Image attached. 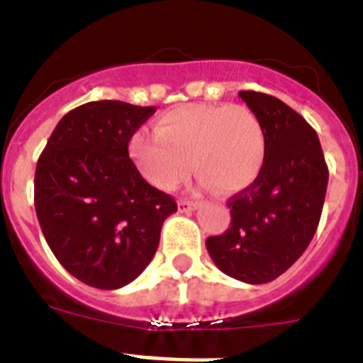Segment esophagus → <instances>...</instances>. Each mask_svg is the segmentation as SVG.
I'll list each match as a JSON object with an SVG mask.
<instances>
[{"label":"esophagus","instance_id":"1","mask_svg":"<svg viewBox=\"0 0 363 363\" xmlns=\"http://www.w3.org/2000/svg\"><path fill=\"white\" fill-rule=\"evenodd\" d=\"M177 207H179V213H190V211H194L198 207V203H196V201H190V199H179Z\"/></svg>","mask_w":363,"mask_h":363}]
</instances>
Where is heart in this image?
I'll return each instance as SVG.
<instances>
[{"instance_id": "heart-1", "label": "heart", "mask_w": 363, "mask_h": 363, "mask_svg": "<svg viewBox=\"0 0 363 363\" xmlns=\"http://www.w3.org/2000/svg\"><path fill=\"white\" fill-rule=\"evenodd\" d=\"M128 148L141 175L160 190H175L194 165L203 186L233 194L258 179L265 130L247 105L192 104L164 113L156 131H133Z\"/></svg>"}]
</instances>
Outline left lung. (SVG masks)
I'll list each match as a JSON object with an SVG mask.
<instances>
[{
  "label": "left lung",
  "instance_id": "obj_1",
  "mask_svg": "<svg viewBox=\"0 0 363 363\" xmlns=\"http://www.w3.org/2000/svg\"><path fill=\"white\" fill-rule=\"evenodd\" d=\"M239 98L264 125L265 162L258 179L228 201L232 226L205 245L222 273L264 284L309 247L326 198L328 165L303 116L267 94L245 90Z\"/></svg>",
  "mask_w": 363,
  "mask_h": 363
}]
</instances>
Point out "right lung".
I'll return each mask as SVG.
<instances>
[{"label": "right lung", "instance_id": "right-lung-1", "mask_svg": "<svg viewBox=\"0 0 363 363\" xmlns=\"http://www.w3.org/2000/svg\"><path fill=\"white\" fill-rule=\"evenodd\" d=\"M156 113L124 101H90L58 122L35 169V213L58 262L88 286L116 290L156 254L175 199L150 186L128 143Z\"/></svg>", "mask_w": 363, "mask_h": 363}]
</instances>
